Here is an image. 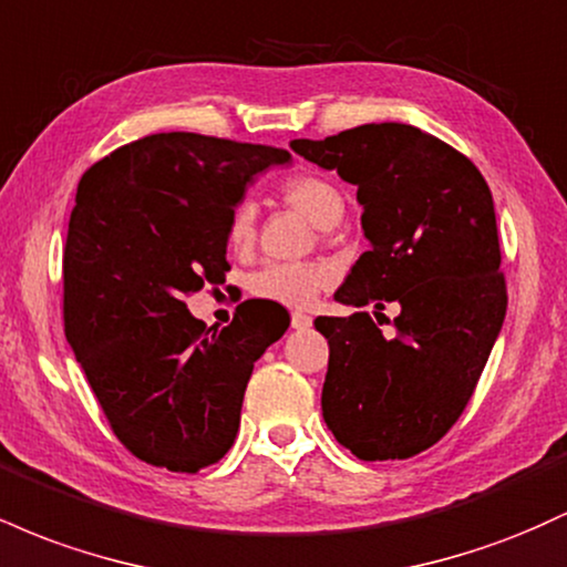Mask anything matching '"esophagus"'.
<instances>
[{
	"mask_svg": "<svg viewBox=\"0 0 567 567\" xmlns=\"http://www.w3.org/2000/svg\"><path fill=\"white\" fill-rule=\"evenodd\" d=\"M290 324L296 330H306V328H311V317L309 315H303V311H292L290 315Z\"/></svg>",
	"mask_w": 567,
	"mask_h": 567,
	"instance_id": "esophagus-1",
	"label": "esophagus"
}]
</instances>
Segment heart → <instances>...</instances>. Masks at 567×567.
<instances>
[{"label":"heart","instance_id":"obj_1","mask_svg":"<svg viewBox=\"0 0 567 567\" xmlns=\"http://www.w3.org/2000/svg\"><path fill=\"white\" fill-rule=\"evenodd\" d=\"M279 194L292 210L303 213L317 229H333L343 216V194L320 178V175H292L282 181ZM256 237V207L252 202L234 205L226 239L234 250H245ZM333 282V269L328 264L303 261V264H266L250 277L247 288L256 298L275 301L282 306H309L320 296V290Z\"/></svg>","mask_w":567,"mask_h":567}]
</instances>
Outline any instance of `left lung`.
<instances>
[{
	"instance_id": "left-lung-1",
	"label": "left lung",
	"mask_w": 567,
	"mask_h": 567,
	"mask_svg": "<svg viewBox=\"0 0 567 567\" xmlns=\"http://www.w3.org/2000/svg\"><path fill=\"white\" fill-rule=\"evenodd\" d=\"M290 148L357 186L370 250L336 301L375 317L400 306L392 338L368 311L315 320L330 347L324 424L357 458H410L464 413L504 324L491 188L464 154L400 122Z\"/></svg>"
}]
</instances>
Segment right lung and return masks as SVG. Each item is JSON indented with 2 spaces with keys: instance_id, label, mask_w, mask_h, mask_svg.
Wrapping results in <instances>:
<instances>
[{
  "instance_id": "add662e5",
  "label": "right lung",
  "mask_w": 567,
  "mask_h": 567,
  "mask_svg": "<svg viewBox=\"0 0 567 567\" xmlns=\"http://www.w3.org/2000/svg\"><path fill=\"white\" fill-rule=\"evenodd\" d=\"M288 162L285 148L159 133L95 162L76 186L66 338L114 434L146 464H218L252 365L288 330L247 301L229 328H207L184 303L229 271L226 226L247 184Z\"/></svg>"
}]
</instances>
